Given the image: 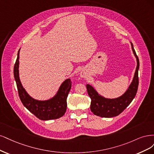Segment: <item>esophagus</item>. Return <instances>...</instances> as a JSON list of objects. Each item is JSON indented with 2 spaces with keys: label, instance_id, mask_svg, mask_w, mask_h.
I'll return each instance as SVG.
<instances>
[{
  "label": "esophagus",
  "instance_id": "1",
  "mask_svg": "<svg viewBox=\"0 0 154 154\" xmlns=\"http://www.w3.org/2000/svg\"><path fill=\"white\" fill-rule=\"evenodd\" d=\"M81 77H82V78H84V77H85V75H84V73H81Z\"/></svg>",
  "mask_w": 154,
  "mask_h": 154
}]
</instances>
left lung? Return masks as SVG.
I'll use <instances>...</instances> for the list:
<instances>
[{
    "instance_id": "left-lung-1",
    "label": "left lung",
    "mask_w": 154,
    "mask_h": 154,
    "mask_svg": "<svg viewBox=\"0 0 154 154\" xmlns=\"http://www.w3.org/2000/svg\"><path fill=\"white\" fill-rule=\"evenodd\" d=\"M131 46L133 53L137 59V67L132 83L122 96L114 99L106 98L99 95L95 89L90 84L86 85L88 95L91 99L90 109L94 115L104 118L116 116L125 109L135 97L139 84L138 70L140 61L132 43Z\"/></svg>"
}]
</instances>
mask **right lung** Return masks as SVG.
<instances>
[{
  "label": "right lung",
  "mask_w": 154,
  "mask_h": 154,
  "mask_svg": "<svg viewBox=\"0 0 154 154\" xmlns=\"http://www.w3.org/2000/svg\"><path fill=\"white\" fill-rule=\"evenodd\" d=\"M19 52L14 66V77L17 83L18 95L27 109L42 120H49L57 119L63 116L66 111V98L72 87L70 79L64 81L59 90L52 98L48 100H36L29 96L24 90L19 79Z\"/></svg>",
  "instance_id": "obj_1"
}]
</instances>
